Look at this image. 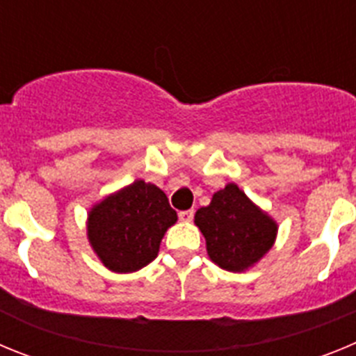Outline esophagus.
<instances>
[{
  "instance_id": "esophagus-1",
  "label": "esophagus",
  "mask_w": 356,
  "mask_h": 356,
  "mask_svg": "<svg viewBox=\"0 0 356 356\" xmlns=\"http://www.w3.org/2000/svg\"><path fill=\"white\" fill-rule=\"evenodd\" d=\"M178 217H180V221L191 222L194 217V210H181V212L178 213Z\"/></svg>"
}]
</instances>
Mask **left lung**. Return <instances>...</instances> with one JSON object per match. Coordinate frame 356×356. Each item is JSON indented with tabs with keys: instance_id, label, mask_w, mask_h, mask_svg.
I'll list each match as a JSON object with an SVG mask.
<instances>
[{
	"instance_id": "1",
	"label": "left lung",
	"mask_w": 356,
	"mask_h": 356,
	"mask_svg": "<svg viewBox=\"0 0 356 356\" xmlns=\"http://www.w3.org/2000/svg\"><path fill=\"white\" fill-rule=\"evenodd\" d=\"M194 225L207 241V253L216 266L244 273L269 253L278 235V222L235 184L225 185L201 207Z\"/></svg>"
}]
</instances>
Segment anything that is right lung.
I'll return each instance as SVG.
<instances>
[{"mask_svg": "<svg viewBox=\"0 0 356 356\" xmlns=\"http://www.w3.org/2000/svg\"><path fill=\"white\" fill-rule=\"evenodd\" d=\"M176 221L162 188L135 180L92 205L87 238L106 269L135 273L156 259L163 235Z\"/></svg>", "mask_w": 356, "mask_h": 356, "instance_id": "right-lung-1", "label": "right lung"}]
</instances>
